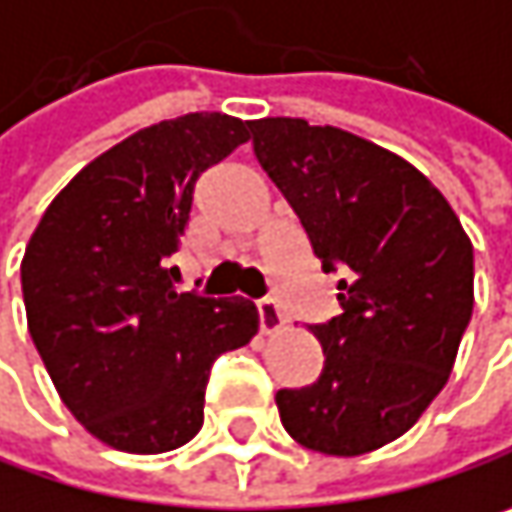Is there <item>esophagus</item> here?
<instances>
[{
    "instance_id": "34e87169",
    "label": "esophagus",
    "mask_w": 512,
    "mask_h": 512,
    "mask_svg": "<svg viewBox=\"0 0 512 512\" xmlns=\"http://www.w3.org/2000/svg\"><path fill=\"white\" fill-rule=\"evenodd\" d=\"M257 323H260V332L263 335H272V332H278V329H284V314H281V308H278V302H272V299H260L257 302Z\"/></svg>"
}]
</instances>
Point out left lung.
<instances>
[{"label":"left lung","instance_id":"obj_1","mask_svg":"<svg viewBox=\"0 0 512 512\" xmlns=\"http://www.w3.org/2000/svg\"><path fill=\"white\" fill-rule=\"evenodd\" d=\"M341 314L314 323L323 373L275 394L305 448L358 457L403 436L445 388L474 308V252L445 195L406 159L302 118L249 121Z\"/></svg>","mask_w":512,"mask_h":512}]
</instances>
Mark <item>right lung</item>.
<instances>
[{"label": "right lung", "instance_id": "obj_1", "mask_svg": "<svg viewBox=\"0 0 512 512\" xmlns=\"http://www.w3.org/2000/svg\"><path fill=\"white\" fill-rule=\"evenodd\" d=\"M222 112L159 121L85 165L47 207L20 266L29 335L73 418L130 454L186 445L213 361L252 341L246 299L177 293L198 177L249 139Z\"/></svg>", "mask_w": 512, "mask_h": 512}]
</instances>
